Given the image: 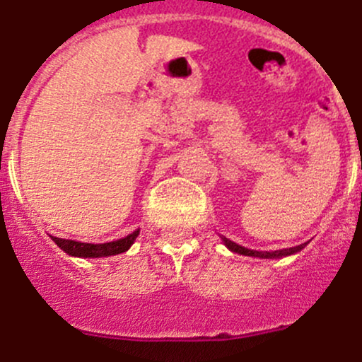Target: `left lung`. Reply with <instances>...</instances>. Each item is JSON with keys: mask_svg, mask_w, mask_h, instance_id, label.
I'll return each mask as SVG.
<instances>
[{"mask_svg": "<svg viewBox=\"0 0 362 362\" xmlns=\"http://www.w3.org/2000/svg\"><path fill=\"white\" fill-rule=\"evenodd\" d=\"M224 240L226 246L229 247L231 251L235 253H240V255H247V257H260V259H281V257H288V255H293V253H298V251L303 250L306 244H300V246H295V247H288V250H276V251H253V250H247V247H242L235 242H231L229 238H222Z\"/></svg>", "mask_w": 362, "mask_h": 362, "instance_id": "left-lung-1", "label": "left lung"}]
</instances>
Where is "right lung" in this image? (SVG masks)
Returning a JSON list of instances; mask_svg holds the SVG:
<instances>
[{"mask_svg":"<svg viewBox=\"0 0 362 362\" xmlns=\"http://www.w3.org/2000/svg\"><path fill=\"white\" fill-rule=\"evenodd\" d=\"M138 233L140 231H133L131 235H127L125 238L120 240L105 242V244H89V242H76V240H67V238H58L50 237L52 240L58 244L59 250H64L67 255L71 257H90V259H96V257H111V255H120L124 251H127L129 247L133 246V242L136 240Z\"/></svg>","mask_w":362,"mask_h":362,"instance_id":"add662e5","label":"right lung"}]
</instances>
